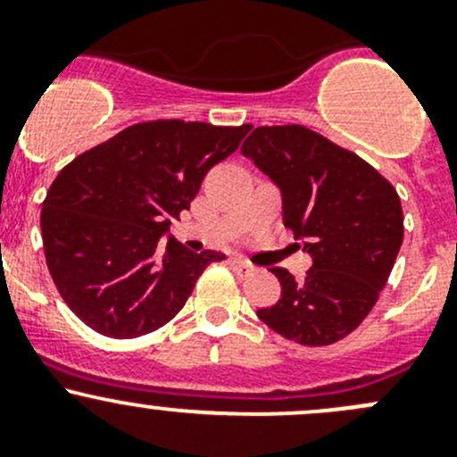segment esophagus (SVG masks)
I'll list each match as a JSON object with an SVG mask.
<instances>
[{
	"label": "esophagus",
	"mask_w": 457,
	"mask_h": 457,
	"mask_svg": "<svg viewBox=\"0 0 457 457\" xmlns=\"http://www.w3.org/2000/svg\"><path fill=\"white\" fill-rule=\"evenodd\" d=\"M230 266H233V269L237 270L239 275H248V273H253V270H255V266L248 264V262L242 260V257H230Z\"/></svg>",
	"instance_id": "obj_1"
}]
</instances>
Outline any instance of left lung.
<instances>
[{
  "label": "left lung",
  "mask_w": 457,
  "mask_h": 457,
  "mask_svg": "<svg viewBox=\"0 0 457 457\" xmlns=\"http://www.w3.org/2000/svg\"><path fill=\"white\" fill-rule=\"evenodd\" d=\"M242 155L278 187L284 227L311 255L306 278L270 269L282 297L257 318L287 340L327 346L371 313L404 235L400 197L373 166L304 126H260Z\"/></svg>",
  "instance_id": "8db88e82"
}]
</instances>
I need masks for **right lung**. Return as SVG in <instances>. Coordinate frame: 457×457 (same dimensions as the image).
Segmentation results:
<instances>
[{
	"instance_id": "1",
	"label": "right lung",
	"mask_w": 457,
	"mask_h": 457,
	"mask_svg": "<svg viewBox=\"0 0 457 457\" xmlns=\"http://www.w3.org/2000/svg\"><path fill=\"white\" fill-rule=\"evenodd\" d=\"M248 130L142 121L60 170L42 204L44 253L86 327L117 340L146 336L179 313L211 262L227 257L188 251L169 230Z\"/></svg>"
}]
</instances>
